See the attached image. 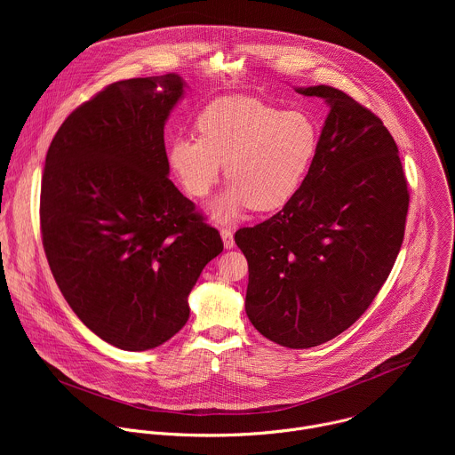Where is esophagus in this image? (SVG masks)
<instances>
[{
  "mask_svg": "<svg viewBox=\"0 0 455 455\" xmlns=\"http://www.w3.org/2000/svg\"><path fill=\"white\" fill-rule=\"evenodd\" d=\"M221 239H223V244L225 248H234V232L230 228H221Z\"/></svg>",
  "mask_w": 455,
  "mask_h": 455,
  "instance_id": "1",
  "label": "esophagus"
}]
</instances>
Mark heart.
<instances>
[{
  "mask_svg": "<svg viewBox=\"0 0 455 455\" xmlns=\"http://www.w3.org/2000/svg\"><path fill=\"white\" fill-rule=\"evenodd\" d=\"M200 137H178L169 146V164L183 188L205 198L223 165L228 187L211 212L221 223L251 207L268 212L284 207L302 187L318 153L315 118L255 97H223L198 116Z\"/></svg>",
  "mask_w": 455,
  "mask_h": 455,
  "instance_id": "heart-1",
  "label": "heart"
}]
</instances>
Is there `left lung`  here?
<instances>
[{
  "instance_id": "1",
  "label": "left lung",
  "mask_w": 455,
  "mask_h": 455,
  "mask_svg": "<svg viewBox=\"0 0 455 455\" xmlns=\"http://www.w3.org/2000/svg\"><path fill=\"white\" fill-rule=\"evenodd\" d=\"M297 92L331 108L315 162L283 211L239 228L235 243L253 328L307 349L353 326L378 295L403 243L409 188L398 146L371 109L326 84Z\"/></svg>"
}]
</instances>
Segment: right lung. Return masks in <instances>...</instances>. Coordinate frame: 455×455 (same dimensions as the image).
Listing matches in <instances>:
<instances>
[{"label":"right lung","instance_id":"1","mask_svg":"<svg viewBox=\"0 0 455 455\" xmlns=\"http://www.w3.org/2000/svg\"><path fill=\"white\" fill-rule=\"evenodd\" d=\"M183 86L176 74L113 83L68 115L46 153L39 221L52 275L84 326L124 351L174 337L223 251L167 178L164 125Z\"/></svg>","mask_w":455,"mask_h":455}]
</instances>
